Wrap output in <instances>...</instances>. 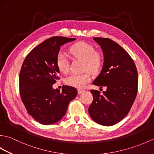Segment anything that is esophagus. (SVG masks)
I'll list each match as a JSON object with an SVG mask.
<instances>
[{
    "label": "esophagus",
    "mask_w": 154,
    "mask_h": 154,
    "mask_svg": "<svg viewBox=\"0 0 154 154\" xmlns=\"http://www.w3.org/2000/svg\"><path fill=\"white\" fill-rule=\"evenodd\" d=\"M84 90L83 89H78L77 90V93H78V94H81V93H82L83 92H84Z\"/></svg>",
    "instance_id": "esophagus-1"
}]
</instances>
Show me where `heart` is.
Segmentation results:
<instances>
[{"instance_id": "heart-1", "label": "heart", "mask_w": 154, "mask_h": 154, "mask_svg": "<svg viewBox=\"0 0 154 154\" xmlns=\"http://www.w3.org/2000/svg\"><path fill=\"white\" fill-rule=\"evenodd\" d=\"M70 53L75 58L83 61V70H88L92 73H97L102 67L103 63V55L96 51L92 45L86 42H80L72 45L69 48ZM57 67L62 73L69 71V60L63 52H59L56 57ZM89 71L80 74H71L65 79L68 85L76 88H83L91 80V75Z\"/></svg>"}]
</instances>
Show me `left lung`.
Returning <instances> with one entry per match:
<instances>
[{"mask_svg":"<svg viewBox=\"0 0 154 154\" xmlns=\"http://www.w3.org/2000/svg\"><path fill=\"white\" fill-rule=\"evenodd\" d=\"M102 49V70L93 81L94 85L106 87L103 94L91 90L93 96L89 113L94 122L112 126L122 120L131 109L138 92V72L132 57L109 38H94Z\"/></svg>","mask_w":154,"mask_h":154,"instance_id":"left-lung-1","label":"left lung"}]
</instances>
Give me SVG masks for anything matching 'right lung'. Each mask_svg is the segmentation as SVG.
<instances>
[{
	"label": "right lung",
	"instance_id": "1",
	"mask_svg": "<svg viewBox=\"0 0 154 154\" xmlns=\"http://www.w3.org/2000/svg\"><path fill=\"white\" fill-rule=\"evenodd\" d=\"M75 38L51 37L34 48L26 57L19 75L20 94L28 113L39 123L50 125L60 121L77 94L75 87L60 91L53 85L60 78L56 57L60 48Z\"/></svg>",
	"mask_w": 154,
	"mask_h": 154
}]
</instances>
